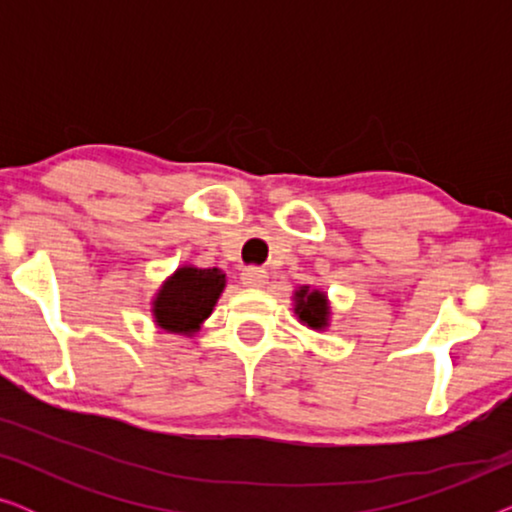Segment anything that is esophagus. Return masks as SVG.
<instances>
[{
    "instance_id": "1",
    "label": "esophagus",
    "mask_w": 512,
    "mask_h": 512,
    "mask_svg": "<svg viewBox=\"0 0 512 512\" xmlns=\"http://www.w3.org/2000/svg\"><path fill=\"white\" fill-rule=\"evenodd\" d=\"M242 284L251 286V289H261V286L268 282V272L263 268H244L242 270Z\"/></svg>"
}]
</instances>
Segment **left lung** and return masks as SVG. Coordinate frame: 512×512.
<instances>
[{
    "label": "left lung",
    "mask_w": 512,
    "mask_h": 512,
    "mask_svg": "<svg viewBox=\"0 0 512 512\" xmlns=\"http://www.w3.org/2000/svg\"><path fill=\"white\" fill-rule=\"evenodd\" d=\"M293 312L298 321L312 331H326L331 321V303L321 289H310V286H298L293 291Z\"/></svg>",
    "instance_id": "8db88e82"
}]
</instances>
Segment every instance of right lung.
<instances>
[{"mask_svg": "<svg viewBox=\"0 0 512 512\" xmlns=\"http://www.w3.org/2000/svg\"><path fill=\"white\" fill-rule=\"evenodd\" d=\"M223 289H226V275L219 268L181 265L153 296V321L165 333L195 335L212 314Z\"/></svg>", "mask_w": 512, "mask_h": 512, "instance_id": "obj_1", "label": "right lung"}]
</instances>
